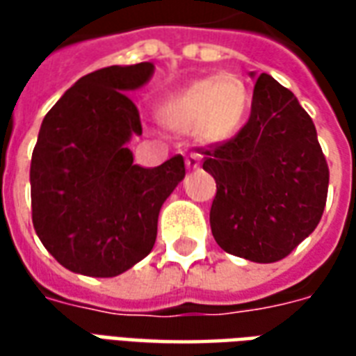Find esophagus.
I'll use <instances>...</instances> for the list:
<instances>
[{"instance_id":"obj_1","label":"esophagus","mask_w":356,"mask_h":356,"mask_svg":"<svg viewBox=\"0 0 356 356\" xmlns=\"http://www.w3.org/2000/svg\"><path fill=\"white\" fill-rule=\"evenodd\" d=\"M198 165H200V154L193 152L191 156H186V168H188V170H194V168H198Z\"/></svg>"}]
</instances>
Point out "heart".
Listing matches in <instances>:
<instances>
[{
	"label": "heart",
	"mask_w": 356,
	"mask_h": 356,
	"mask_svg": "<svg viewBox=\"0 0 356 356\" xmlns=\"http://www.w3.org/2000/svg\"><path fill=\"white\" fill-rule=\"evenodd\" d=\"M250 108V89L236 74H221L171 95L158 108L163 124L175 131H194L206 143L231 139Z\"/></svg>",
	"instance_id": "heart-1"
}]
</instances>
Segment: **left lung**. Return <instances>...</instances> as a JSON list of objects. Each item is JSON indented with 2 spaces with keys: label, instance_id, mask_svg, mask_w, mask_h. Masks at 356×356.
Returning a JSON list of instances; mask_svg holds the SVG:
<instances>
[{
  "label": "left lung",
  "instance_id": "8db88e82",
  "mask_svg": "<svg viewBox=\"0 0 356 356\" xmlns=\"http://www.w3.org/2000/svg\"><path fill=\"white\" fill-rule=\"evenodd\" d=\"M198 152L216 179L209 225L227 254L280 261L316 229L328 196V163L311 116L268 74L255 81L244 127Z\"/></svg>",
  "mask_w": 356,
  "mask_h": 356
}]
</instances>
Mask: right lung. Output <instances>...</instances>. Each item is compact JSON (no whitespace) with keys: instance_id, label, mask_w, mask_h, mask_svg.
<instances>
[{"instance_id":"right-lung-1","label":"right lung","mask_w":356,"mask_h":356,"mask_svg":"<svg viewBox=\"0 0 356 356\" xmlns=\"http://www.w3.org/2000/svg\"><path fill=\"white\" fill-rule=\"evenodd\" d=\"M152 72V63L95 70L43 118L30 163L32 223L47 252L72 273L110 278L145 259L160 208L185 177L181 154L147 170L125 148L143 133L125 91Z\"/></svg>"}]
</instances>
